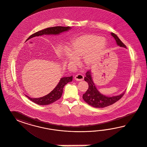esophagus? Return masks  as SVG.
Here are the masks:
<instances>
[{
	"mask_svg": "<svg viewBox=\"0 0 147 147\" xmlns=\"http://www.w3.org/2000/svg\"><path fill=\"white\" fill-rule=\"evenodd\" d=\"M84 76L82 75V74H80L76 75L75 76V77H74L75 80L78 81H82V80H84Z\"/></svg>",
	"mask_w": 147,
	"mask_h": 147,
	"instance_id": "34e87169",
	"label": "esophagus"
}]
</instances>
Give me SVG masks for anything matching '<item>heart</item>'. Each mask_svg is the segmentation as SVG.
Segmentation results:
<instances>
[{
    "label": "heart",
    "instance_id": "heart-1",
    "mask_svg": "<svg viewBox=\"0 0 147 147\" xmlns=\"http://www.w3.org/2000/svg\"><path fill=\"white\" fill-rule=\"evenodd\" d=\"M107 46V41L102 36L94 34H84L71 40L69 52H63L61 57L69 66H76L79 63L78 59H83L85 65L90 66Z\"/></svg>",
    "mask_w": 147,
    "mask_h": 147
}]
</instances>
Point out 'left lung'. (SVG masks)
Segmentation results:
<instances>
[{
    "mask_svg": "<svg viewBox=\"0 0 147 147\" xmlns=\"http://www.w3.org/2000/svg\"><path fill=\"white\" fill-rule=\"evenodd\" d=\"M111 35L115 40L116 44L121 47H125L126 46L118 38L115 34L111 33ZM92 71H88L86 74L84 78L85 81L88 84V89L84 94H83L82 98L89 105L95 108H104L113 105V103L119 101L125 94V92L117 96H107L103 95L98 90L94 84L92 78Z\"/></svg>",
    "mask_w": 147,
    "mask_h": 147,
    "instance_id": "1",
    "label": "left lung"
}]
</instances>
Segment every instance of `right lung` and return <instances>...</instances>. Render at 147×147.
Here are the masks:
<instances>
[{
	"mask_svg": "<svg viewBox=\"0 0 147 147\" xmlns=\"http://www.w3.org/2000/svg\"><path fill=\"white\" fill-rule=\"evenodd\" d=\"M71 28V27H63V26H55L52 27H49L43 30L37 32L33 34L30 36L27 39L29 40L35 36H42V35H58L61 33L64 32L68 31L70 30ZM73 76H69V77H63L61 78L60 81L59 82L58 85L54 88V89L51 91L49 94L45 95L43 97L39 98H30V96H27L26 95V96L28 98H29L31 101L33 102L36 103V104L39 105H48L51 103H52L54 102H55L58 99L61 97L63 89L65 86L70 82L72 81Z\"/></svg>",
	"mask_w": 147,
	"mask_h": 147,
	"instance_id": "add662e5",
	"label": "right lung"
}]
</instances>
